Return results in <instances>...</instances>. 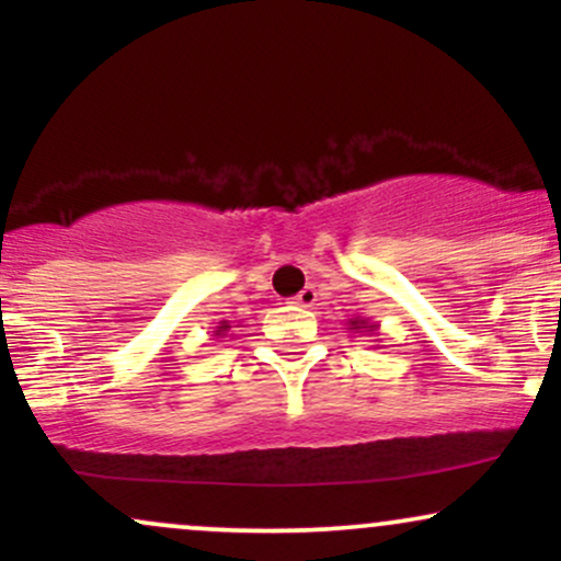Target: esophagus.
Segmentation results:
<instances>
[{"instance_id": "1", "label": "esophagus", "mask_w": 561, "mask_h": 561, "mask_svg": "<svg viewBox=\"0 0 561 561\" xmlns=\"http://www.w3.org/2000/svg\"><path fill=\"white\" fill-rule=\"evenodd\" d=\"M293 302H298V306H302V308H311L313 302H317V289H313V287L300 289V293L295 295Z\"/></svg>"}]
</instances>
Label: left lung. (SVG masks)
<instances>
[{"label": "left lung", "mask_w": 561, "mask_h": 561, "mask_svg": "<svg viewBox=\"0 0 561 561\" xmlns=\"http://www.w3.org/2000/svg\"><path fill=\"white\" fill-rule=\"evenodd\" d=\"M351 330H362V332H375L377 324H369L366 319H351Z\"/></svg>", "instance_id": "8db88e82"}]
</instances>
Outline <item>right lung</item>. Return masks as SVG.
Returning a JSON list of instances; mask_svg holds the SVG:
<instances>
[{"mask_svg": "<svg viewBox=\"0 0 561 561\" xmlns=\"http://www.w3.org/2000/svg\"><path fill=\"white\" fill-rule=\"evenodd\" d=\"M227 330H229V324H227V321H224V324L216 330V337H224V332H227Z\"/></svg>", "mask_w": 561, "mask_h": 561, "instance_id": "add662e5", "label": "right lung"}]
</instances>
